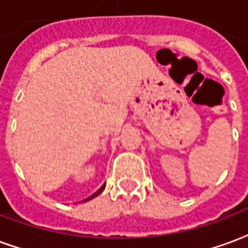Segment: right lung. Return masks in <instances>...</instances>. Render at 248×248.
<instances>
[{
  "instance_id": "add662e5",
  "label": "right lung",
  "mask_w": 248,
  "mask_h": 248,
  "mask_svg": "<svg viewBox=\"0 0 248 248\" xmlns=\"http://www.w3.org/2000/svg\"><path fill=\"white\" fill-rule=\"evenodd\" d=\"M105 185H106V183L104 185H102V186H101L100 189L97 190V192H94V193L92 194V196H89V197H88V199H85V200H82L81 202H87V201H89V200H92V199H94V197H97V196H98V194L101 193V192H102V190L105 189Z\"/></svg>"
}]
</instances>
